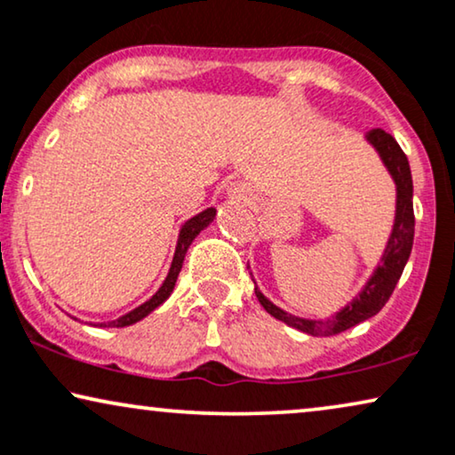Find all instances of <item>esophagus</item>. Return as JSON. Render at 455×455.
Instances as JSON below:
<instances>
[{"label":"esophagus","mask_w":455,"mask_h":455,"mask_svg":"<svg viewBox=\"0 0 455 455\" xmlns=\"http://www.w3.org/2000/svg\"><path fill=\"white\" fill-rule=\"evenodd\" d=\"M231 196H233L235 202H239V204H245V202H247V191H245L241 185H235V187H233Z\"/></svg>","instance_id":"34e87169"}]
</instances>
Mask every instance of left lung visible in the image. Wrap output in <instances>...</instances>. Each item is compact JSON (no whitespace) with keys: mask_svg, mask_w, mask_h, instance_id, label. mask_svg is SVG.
Returning a JSON list of instances; mask_svg holds the SVG:
<instances>
[{"mask_svg":"<svg viewBox=\"0 0 455 455\" xmlns=\"http://www.w3.org/2000/svg\"><path fill=\"white\" fill-rule=\"evenodd\" d=\"M364 139L377 151L380 162H383L387 172L391 174L393 183H395V218H393V228L389 239H387L380 262L377 264V268H374L360 293L337 314H332V316L312 320L295 316V314L284 312L283 307L272 304L262 291H259L251 276L253 284H256V298L270 316L314 337L339 335V332L347 331L351 326L377 316L387 301H389L393 289H395L399 276H402L405 264H408L411 243H414V204H411L414 185H411L408 157H405L395 139L383 129L368 131Z\"/></svg>","mask_w":455,"mask_h":455,"instance_id":"obj_1","label":"left lung"}]
</instances>
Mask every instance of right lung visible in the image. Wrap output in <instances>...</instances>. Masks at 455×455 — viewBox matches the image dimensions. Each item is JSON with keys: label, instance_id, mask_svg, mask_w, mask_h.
Here are the masks:
<instances>
[{"label": "right lung", "instance_id": "obj_1", "mask_svg": "<svg viewBox=\"0 0 455 455\" xmlns=\"http://www.w3.org/2000/svg\"><path fill=\"white\" fill-rule=\"evenodd\" d=\"M214 218H216V208H205L204 212H199V214H196L187 222L180 224L177 250H174L171 270H168L162 287L157 289L156 293L151 295L148 301H145V304H141L139 307H135V310H131L129 314H124V316H120L116 320H108V323H89V324L100 326V329H123V326H131V324L139 323V320H143L148 314L154 312L157 306L164 304V301L171 298V293L174 291V284H177V278H179L180 268H183L187 250H189L197 235L202 233L204 228H208L212 222H214ZM75 320H78V318H75Z\"/></svg>", "mask_w": 455, "mask_h": 455}]
</instances>
